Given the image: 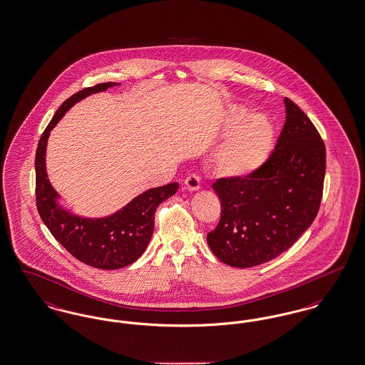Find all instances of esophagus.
<instances>
[{"label": "esophagus", "mask_w": 365, "mask_h": 365, "mask_svg": "<svg viewBox=\"0 0 365 365\" xmlns=\"http://www.w3.org/2000/svg\"><path fill=\"white\" fill-rule=\"evenodd\" d=\"M185 186H186V189L189 191L200 190V187H201L200 176H197V175H190V176H187V178H186V180H185Z\"/></svg>", "instance_id": "obj_1"}]
</instances>
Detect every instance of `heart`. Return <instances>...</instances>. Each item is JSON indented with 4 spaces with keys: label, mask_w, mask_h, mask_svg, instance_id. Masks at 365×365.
<instances>
[{
    "label": "heart",
    "mask_w": 365,
    "mask_h": 365,
    "mask_svg": "<svg viewBox=\"0 0 365 365\" xmlns=\"http://www.w3.org/2000/svg\"><path fill=\"white\" fill-rule=\"evenodd\" d=\"M225 130L230 133L217 148L212 168L227 180H242L268 160L274 149V125L264 115H249L242 105H232L227 110Z\"/></svg>",
    "instance_id": "1"
}]
</instances>
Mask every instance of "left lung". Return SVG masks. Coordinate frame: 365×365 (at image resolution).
Here are the masks:
<instances>
[{"mask_svg":"<svg viewBox=\"0 0 365 365\" xmlns=\"http://www.w3.org/2000/svg\"><path fill=\"white\" fill-rule=\"evenodd\" d=\"M283 101L286 123L268 161L246 179L213 185L222 217L207 241L231 267L249 268L278 257L311 227L320 207L324 143L309 118L292 100Z\"/></svg>","mask_w":365,"mask_h":365,"instance_id":"8db88e82","label":"left lung"}]
</instances>
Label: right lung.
Here are the masks:
<instances>
[{"mask_svg": "<svg viewBox=\"0 0 365 365\" xmlns=\"http://www.w3.org/2000/svg\"><path fill=\"white\" fill-rule=\"evenodd\" d=\"M115 86L120 83H101L71 96L54 113L39 139L35 155L36 208L42 222L75 259L100 269H118L138 260L152 240L157 207L179 187V183L174 182L143 191L104 217H85L61 204L63 200L53 189L46 173V146L51 131L76 103Z\"/></svg>", "mask_w": 365, "mask_h": 365, "instance_id": "right-lung-1", "label": "right lung"}]
</instances>
